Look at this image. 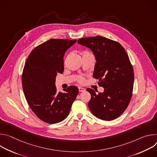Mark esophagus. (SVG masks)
Returning a JSON list of instances; mask_svg holds the SVG:
<instances>
[{"instance_id":"34e87169","label":"esophagus","mask_w":157,"mask_h":157,"mask_svg":"<svg viewBox=\"0 0 157 157\" xmlns=\"http://www.w3.org/2000/svg\"><path fill=\"white\" fill-rule=\"evenodd\" d=\"M78 89H79V92H84L86 90L84 88H82V87H79Z\"/></svg>"}]
</instances>
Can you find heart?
I'll use <instances>...</instances> for the list:
<instances>
[{
    "label": "heart",
    "instance_id": "obj_1",
    "mask_svg": "<svg viewBox=\"0 0 157 157\" xmlns=\"http://www.w3.org/2000/svg\"><path fill=\"white\" fill-rule=\"evenodd\" d=\"M83 54H91L89 52H84ZM77 81L79 83V84H83L85 82V78L82 76H79L77 79Z\"/></svg>",
    "mask_w": 157,
    "mask_h": 157
}]
</instances>
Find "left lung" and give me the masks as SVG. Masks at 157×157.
Instances as JSON below:
<instances>
[{"mask_svg":"<svg viewBox=\"0 0 157 157\" xmlns=\"http://www.w3.org/2000/svg\"><path fill=\"white\" fill-rule=\"evenodd\" d=\"M78 43L93 52L96 59L93 77L104 88L98 94L86 89L91 95L89 108L98 119H116L127 108L132 96L134 73L128 56L119 42L104 36L82 38Z\"/></svg>","mask_w":157,"mask_h":157,"instance_id":"left-lung-1","label":"left lung"}]
</instances>
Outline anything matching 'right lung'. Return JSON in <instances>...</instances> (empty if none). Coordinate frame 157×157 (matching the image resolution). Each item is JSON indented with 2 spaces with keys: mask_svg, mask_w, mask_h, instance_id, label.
Masks as SVG:
<instances>
[{
  "mask_svg": "<svg viewBox=\"0 0 157 157\" xmlns=\"http://www.w3.org/2000/svg\"><path fill=\"white\" fill-rule=\"evenodd\" d=\"M76 40L50 39L36 47L25 62L21 76L25 99L35 114L42 121L56 124L68 116L79 90L70 86L65 93H57L56 76L64 71L66 51Z\"/></svg>",
  "mask_w": 157,
  "mask_h": 157,
  "instance_id": "1",
  "label": "right lung"
}]
</instances>
